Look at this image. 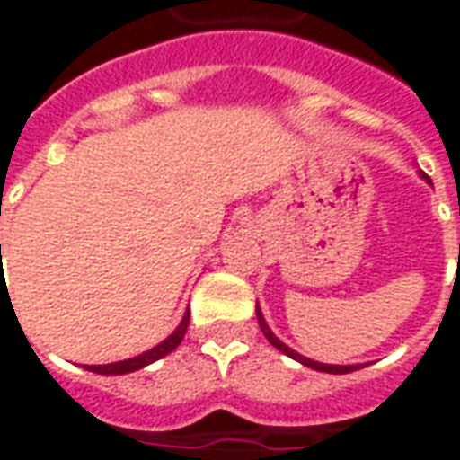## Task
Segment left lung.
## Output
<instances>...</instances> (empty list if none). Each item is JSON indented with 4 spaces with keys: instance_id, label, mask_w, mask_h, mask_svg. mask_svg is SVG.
<instances>
[{
    "instance_id": "1",
    "label": "left lung",
    "mask_w": 460,
    "mask_h": 460,
    "mask_svg": "<svg viewBox=\"0 0 460 460\" xmlns=\"http://www.w3.org/2000/svg\"><path fill=\"white\" fill-rule=\"evenodd\" d=\"M256 318H259V325L261 330H263V335H266V340H269L270 345L276 347V349H280L283 355L293 357V359H298V362H303L305 367H310V369H318V372H330V375H347V372H355V369H359V365H323V362H313V359H308V357L298 355L296 349H290L288 345H283L273 332H270V328L266 325V320H263V315H261V310L256 308Z\"/></svg>"
}]
</instances>
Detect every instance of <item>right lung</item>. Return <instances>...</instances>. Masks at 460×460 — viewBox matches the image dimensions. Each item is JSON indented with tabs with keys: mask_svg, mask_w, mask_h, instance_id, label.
<instances>
[{
	"mask_svg": "<svg viewBox=\"0 0 460 460\" xmlns=\"http://www.w3.org/2000/svg\"><path fill=\"white\" fill-rule=\"evenodd\" d=\"M190 328V310L184 313V320L180 323V328L172 332L170 338L160 342L157 347H152L147 349L145 355L132 357V359H125V362H113V365H85V369H91V372H98V375H128V372H135V369H142V367L152 365V362H157L160 357L170 355L172 349H177L181 340H184V332Z\"/></svg>",
	"mask_w": 460,
	"mask_h": 460,
	"instance_id": "obj_1",
	"label": "right lung"
}]
</instances>
